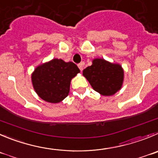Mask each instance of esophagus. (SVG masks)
I'll return each mask as SVG.
<instances>
[{
    "mask_svg": "<svg viewBox=\"0 0 158 158\" xmlns=\"http://www.w3.org/2000/svg\"><path fill=\"white\" fill-rule=\"evenodd\" d=\"M84 65H85V63H84V62L81 63V64H78V65H77L78 67H79V69H80L81 71H82V70H83Z\"/></svg>",
    "mask_w": 158,
    "mask_h": 158,
    "instance_id": "34e87169",
    "label": "esophagus"
}]
</instances>
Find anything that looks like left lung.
Listing matches in <instances>:
<instances>
[{"mask_svg":"<svg viewBox=\"0 0 158 158\" xmlns=\"http://www.w3.org/2000/svg\"><path fill=\"white\" fill-rule=\"evenodd\" d=\"M83 75L94 91L105 96L114 94L123 85V70L121 66L103 59L94 60L92 65L83 70Z\"/></svg>","mask_w":158,"mask_h":158,"instance_id":"1","label":"left lung"}]
</instances>
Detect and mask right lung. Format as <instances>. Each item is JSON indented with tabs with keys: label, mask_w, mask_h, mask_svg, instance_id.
Here are the masks:
<instances>
[{
	"label": "right lung",
	"mask_w": 158,
	"mask_h": 158,
	"mask_svg": "<svg viewBox=\"0 0 158 158\" xmlns=\"http://www.w3.org/2000/svg\"><path fill=\"white\" fill-rule=\"evenodd\" d=\"M79 72L80 70L73 63L53 59L35 69L31 75L33 87L46 102H60L68 95L70 81Z\"/></svg>",
	"instance_id": "add662e5"
}]
</instances>
